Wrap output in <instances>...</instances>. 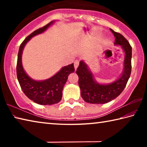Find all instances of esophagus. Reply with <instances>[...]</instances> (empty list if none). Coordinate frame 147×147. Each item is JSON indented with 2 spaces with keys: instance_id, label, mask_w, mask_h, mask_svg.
I'll list each match as a JSON object with an SVG mask.
<instances>
[{
  "instance_id": "34e87169",
  "label": "esophagus",
  "mask_w": 147,
  "mask_h": 147,
  "mask_svg": "<svg viewBox=\"0 0 147 147\" xmlns=\"http://www.w3.org/2000/svg\"><path fill=\"white\" fill-rule=\"evenodd\" d=\"M78 65H79V61L78 60H76L74 62V69H75V70H76V69L78 68Z\"/></svg>"
}]
</instances>
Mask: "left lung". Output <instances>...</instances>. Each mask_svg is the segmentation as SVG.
I'll list each match as a JSON object with an SVG mask.
<instances>
[{"label":"left lung","instance_id":"1","mask_svg":"<svg viewBox=\"0 0 147 147\" xmlns=\"http://www.w3.org/2000/svg\"><path fill=\"white\" fill-rule=\"evenodd\" d=\"M115 38V45L122 47L124 53L123 71L115 80L109 84H100L96 81L93 73L84 60L80 61L76 74L78 76V85L81 96L84 100L90 104H105L113 100L120 94L127 84L131 74V47L126 39L110 29Z\"/></svg>","mask_w":147,"mask_h":147}]
</instances>
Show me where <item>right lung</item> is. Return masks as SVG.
Masks as SVG:
<instances>
[{"label":"right lung","instance_id":"right-lung-1","mask_svg":"<svg viewBox=\"0 0 147 147\" xmlns=\"http://www.w3.org/2000/svg\"><path fill=\"white\" fill-rule=\"evenodd\" d=\"M53 21L43 28H39L29 35L19 47L17 63V76L22 90L30 100L41 105H52L61 100L62 91L69 74L74 73V64L64 66L54 76L44 80H36L30 78L24 70L22 54L26 44L32 38L43 33L54 23Z\"/></svg>","mask_w":147,"mask_h":147}]
</instances>
